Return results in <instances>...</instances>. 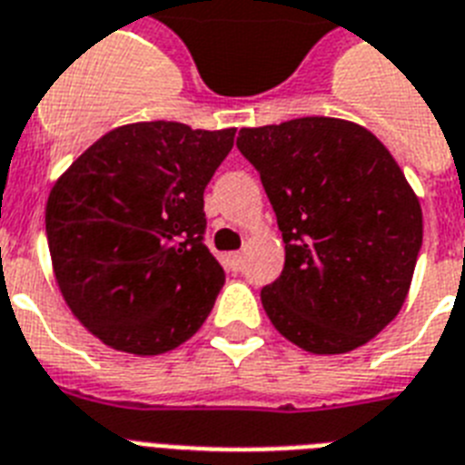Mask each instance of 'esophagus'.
I'll list each match as a JSON object with an SVG mask.
<instances>
[{
	"mask_svg": "<svg viewBox=\"0 0 465 465\" xmlns=\"http://www.w3.org/2000/svg\"><path fill=\"white\" fill-rule=\"evenodd\" d=\"M226 265L232 267L233 272H239L243 267V252H229L226 255Z\"/></svg>",
	"mask_w": 465,
	"mask_h": 465,
	"instance_id": "34e87169",
	"label": "esophagus"
}]
</instances>
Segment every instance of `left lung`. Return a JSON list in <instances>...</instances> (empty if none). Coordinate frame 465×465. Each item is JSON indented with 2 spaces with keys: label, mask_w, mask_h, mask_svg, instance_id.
<instances>
[{
  "label": "left lung",
  "mask_w": 465,
  "mask_h": 465,
  "mask_svg": "<svg viewBox=\"0 0 465 465\" xmlns=\"http://www.w3.org/2000/svg\"><path fill=\"white\" fill-rule=\"evenodd\" d=\"M284 239V270L260 298L311 353H346L396 318L422 245L413 188L368 128L331 116L241 128Z\"/></svg>",
  "instance_id": "left-lung-1"
}]
</instances>
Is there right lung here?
Masks as SVG:
<instances>
[{"instance_id": "right-lung-1", "label": "right lung", "mask_w": 465, "mask_h": 465, "mask_svg": "<svg viewBox=\"0 0 465 465\" xmlns=\"http://www.w3.org/2000/svg\"><path fill=\"white\" fill-rule=\"evenodd\" d=\"M236 128L141 122L102 135L56 181L45 226L56 284L100 341L160 356L213 311L224 270L205 245V193Z\"/></svg>"}]
</instances>
